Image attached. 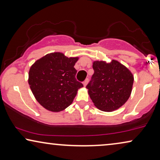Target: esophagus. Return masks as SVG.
Instances as JSON below:
<instances>
[{
    "label": "esophagus",
    "mask_w": 160,
    "mask_h": 160,
    "mask_svg": "<svg viewBox=\"0 0 160 160\" xmlns=\"http://www.w3.org/2000/svg\"><path fill=\"white\" fill-rule=\"evenodd\" d=\"M88 81H89V80H88V78H87V79H85V80H84V82H83V85H84V86L85 87L87 85V84H88Z\"/></svg>",
    "instance_id": "34e87169"
}]
</instances>
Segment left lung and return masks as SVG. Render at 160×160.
Wrapping results in <instances>:
<instances>
[{"mask_svg":"<svg viewBox=\"0 0 160 160\" xmlns=\"http://www.w3.org/2000/svg\"><path fill=\"white\" fill-rule=\"evenodd\" d=\"M93 75L86 85L94 105L103 112L118 109L129 98L133 76L127 67L116 60L110 63L96 61Z\"/></svg>","mask_w":160,"mask_h":160,"instance_id":"left-lung-1","label":"left lung"}]
</instances>
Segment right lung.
I'll return each instance as SVG.
<instances>
[{
	"label": "right lung",
	"instance_id": "obj_1",
	"mask_svg": "<svg viewBox=\"0 0 160 160\" xmlns=\"http://www.w3.org/2000/svg\"><path fill=\"white\" fill-rule=\"evenodd\" d=\"M78 57H66L64 53H51L32 65L28 82L36 100L45 109L60 112L72 103L78 90L83 87L76 80L75 69Z\"/></svg>",
	"mask_w": 160,
	"mask_h": 160
}]
</instances>
